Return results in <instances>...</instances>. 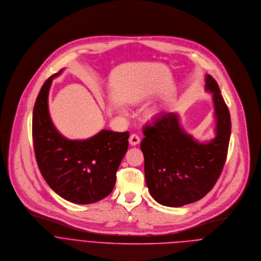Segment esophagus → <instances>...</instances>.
I'll list each match as a JSON object with an SVG mask.
<instances>
[{"label": "esophagus", "mask_w": 261, "mask_h": 261, "mask_svg": "<svg viewBox=\"0 0 261 261\" xmlns=\"http://www.w3.org/2000/svg\"><path fill=\"white\" fill-rule=\"evenodd\" d=\"M128 141H129V144L132 146H136V145H138L141 142V139H140V137L137 134H133V135H130Z\"/></svg>", "instance_id": "esophagus-1"}]
</instances>
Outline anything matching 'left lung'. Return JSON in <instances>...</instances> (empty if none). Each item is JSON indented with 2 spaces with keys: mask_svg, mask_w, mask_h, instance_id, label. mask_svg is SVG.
Returning <instances> with one entry per match:
<instances>
[{
  "mask_svg": "<svg viewBox=\"0 0 261 261\" xmlns=\"http://www.w3.org/2000/svg\"><path fill=\"white\" fill-rule=\"evenodd\" d=\"M206 89L213 92L217 118L216 138L198 144L186 135L174 113H164L143 128L141 142L146 184L152 197L168 206H182L202 198L216 184L223 170L231 121L216 80L206 75Z\"/></svg>",
  "mask_w": 261,
  "mask_h": 261,
  "instance_id": "1",
  "label": "left lung"
}]
</instances>
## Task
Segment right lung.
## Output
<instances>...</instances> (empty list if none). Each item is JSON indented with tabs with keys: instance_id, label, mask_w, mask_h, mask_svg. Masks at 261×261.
Wrapping results in <instances>:
<instances>
[{
	"instance_id": "right-lung-1",
	"label": "right lung",
	"mask_w": 261,
	"mask_h": 261,
	"mask_svg": "<svg viewBox=\"0 0 261 261\" xmlns=\"http://www.w3.org/2000/svg\"><path fill=\"white\" fill-rule=\"evenodd\" d=\"M56 73L43 84L33 112L36 161L47 184L75 203H92L108 196L128 148L129 133L103 129L85 141L64 138L51 122L48 91Z\"/></svg>"
}]
</instances>
